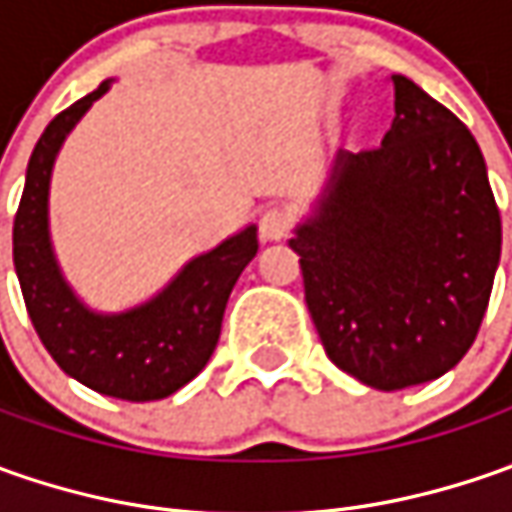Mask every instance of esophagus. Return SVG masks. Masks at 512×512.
I'll return each mask as SVG.
<instances>
[{"instance_id": "34e87169", "label": "esophagus", "mask_w": 512, "mask_h": 512, "mask_svg": "<svg viewBox=\"0 0 512 512\" xmlns=\"http://www.w3.org/2000/svg\"><path fill=\"white\" fill-rule=\"evenodd\" d=\"M290 227H293V216L287 207H267L259 219V233L265 242H282V239H287Z\"/></svg>"}]
</instances>
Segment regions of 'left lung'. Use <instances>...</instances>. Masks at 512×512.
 <instances>
[{
    "label": "left lung",
    "instance_id": "8db88e82",
    "mask_svg": "<svg viewBox=\"0 0 512 512\" xmlns=\"http://www.w3.org/2000/svg\"><path fill=\"white\" fill-rule=\"evenodd\" d=\"M382 148L339 150L290 247L325 353L376 390L433 382L470 350L502 256L473 133L402 73Z\"/></svg>",
    "mask_w": 512,
    "mask_h": 512
}]
</instances>
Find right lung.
<instances>
[{
  "mask_svg": "<svg viewBox=\"0 0 512 512\" xmlns=\"http://www.w3.org/2000/svg\"><path fill=\"white\" fill-rule=\"evenodd\" d=\"M110 85L113 79H105L39 136L13 222V265L30 322L53 362L102 396L156 402L185 387L210 362L230 290L256 256L259 239L256 225H247L193 256L148 302L119 313L93 310L76 296L50 242V176L70 130Z\"/></svg>",
  "mask_w": 512,
  "mask_h": 512,
  "instance_id": "add662e5",
  "label": "right lung"
}]
</instances>
